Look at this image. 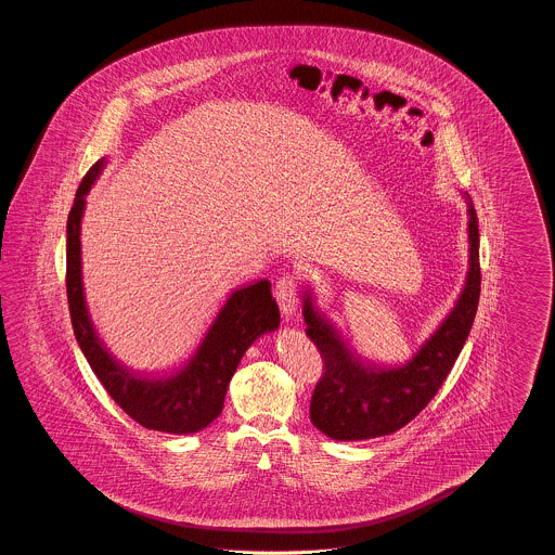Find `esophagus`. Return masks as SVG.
Segmentation results:
<instances>
[{"instance_id":"obj_1","label":"esophagus","mask_w":555,"mask_h":555,"mask_svg":"<svg viewBox=\"0 0 555 555\" xmlns=\"http://www.w3.org/2000/svg\"><path fill=\"white\" fill-rule=\"evenodd\" d=\"M274 297L279 301V308H281L283 317L289 318L295 312V306H297V279L293 274H283L276 281Z\"/></svg>"}]
</instances>
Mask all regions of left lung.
<instances>
[{
    "label": "left lung",
    "mask_w": 555,
    "mask_h": 555,
    "mask_svg": "<svg viewBox=\"0 0 555 555\" xmlns=\"http://www.w3.org/2000/svg\"><path fill=\"white\" fill-rule=\"evenodd\" d=\"M468 204V276L455 308L421 351L403 366L376 369L353 358L337 328L322 317L304 295L306 333L317 345L324 369L310 403V418L326 437L337 441H362L383 437L414 421L437 396L466 344L475 322L480 295L478 218Z\"/></svg>",
    "instance_id": "8db88e82"
}]
</instances>
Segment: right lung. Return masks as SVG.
I'll return each instance as SVG.
<instances>
[{"label": "right lung", "instance_id": "obj_1", "mask_svg": "<svg viewBox=\"0 0 555 555\" xmlns=\"http://www.w3.org/2000/svg\"><path fill=\"white\" fill-rule=\"evenodd\" d=\"M102 168L104 159L95 162L85 175L66 224V293L75 337L107 396L134 423L159 433H197L220 416L227 387L247 347L260 335L279 328V306L272 299L270 283L258 281L231 293L204 341L181 369L159 376H141L116 362L93 328L80 279V218L85 195Z\"/></svg>", "mask_w": 555, "mask_h": 555}]
</instances>
